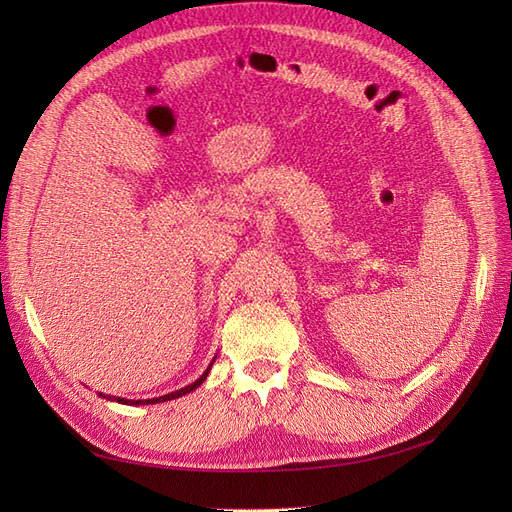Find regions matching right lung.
Listing matches in <instances>:
<instances>
[{"instance_id":"obj_1","label":"right lung","mask_w":512,"mask_h":512,"mask_svg":"<svg viewBox=\"0 0 512 512\" xmlns=\"http://www.w3.org/2000/svg\"><path fill=\"white\" fill-rule=\"evenodd\" d=\"M213 361H215V359H213ZM213 361H211V365H213ZM211 365L205 369V374L200 376L196 382H192V384H188V386H183V389H179V391H173V393H168V395H162V397H153V399H126V397H111V395H102V393H100V397H104V399H108V401H117V404H123V406H147V404H162V401L177 399V397H181V395H188V393H192L194 389H198V386L207 380L209 371H211Z\"/></svg>"}]
</instances>
